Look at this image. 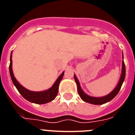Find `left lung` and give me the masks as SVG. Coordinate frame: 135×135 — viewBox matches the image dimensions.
<instances>
[{"label":"left lung","instance_id":"obj_1","mask_svg":"<svg viewBox=\"0 0 135 135\" xmlns=\"http://www.w3.org/2000/svg\"><path fill=\"white\" fill-rule=\"evenodd\" d=\"M122 59H124L123 53H122ZM125 75H126V68H125L124 62V60H122V74L121 75H120V80H119L117 86L115 87V89L111 92L110 93L105 95V96L100 97H92L89 95H87V94H86L83 91L82 88H81L79 81H78V78H77L76 75L75 74L74 75V80L75 81H76V84H77L78 94H79L80 98L82 99L83 101L86 102V103H90V104L102 105V104H104V103H108V102H109V101H110L111 100L113 99L116 96L117 94L118 93V92L120 91V89H121L122 85V84H123L124 80Z\"/></svg>","mask_w":135,"mask_h":135}]
</instances>
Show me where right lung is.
Instances as JSON below:
<instances>
[{"mask_svg":"<svg viewBox=\"0 0 135 135\" xmlns=\"http://www.w3.org/2000/svg\"><path fill=\"white\" fill-rule=\"evenodd\" d=\"M12 52L11 53L10 65H9V72H10L11 78L16 89H17L19 93L22 95L23 98L31 103H34L36 104H45L54 100L58 93L59 83L64 77V71H63L61 74L57 78L53 85L50 89L43 90V91H32L21 85L14 76L13 69H12Z\"/></svg>","mask_w":135,"mask_h":135,"instance_id":"right-lung-1","label":"right lung"}]
</instances>
